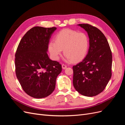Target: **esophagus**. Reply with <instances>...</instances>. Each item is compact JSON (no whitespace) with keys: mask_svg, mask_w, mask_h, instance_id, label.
<instances>
[{"mask_svg":"<svg viewBox=\"0 0 125 125\" xmlns=\"http://www.w3.org/2000/svg\"><path fill=\"white\" fill-rule=\"evenodd\" d=\"M67 67V65H65V64H62V68L63 69H65Z\"/></svg>","mask_w":125,"mask_h":125,"instance_id":"obj_1","label":"esophagus"}]
</instances>
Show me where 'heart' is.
<instances>
[{
	"instance_id": "heart-1",
	"label": "heart",
	"mask_w": 125,
	"mask_h": 125,
	"mask_svg": "<svg viewBox=\"0 0 125 125\" xmlns=\"http://www.w3.org/2000/svg\"><path fill=\"white\" fill-rule=\"evenodd\" d=\"M89 46V37L84 32L65 29L59 31L55 36V41H51L48 50L52 58L59 59L62 50L66 62H77L86 56Z\"/></svg>"
}]
</instances>
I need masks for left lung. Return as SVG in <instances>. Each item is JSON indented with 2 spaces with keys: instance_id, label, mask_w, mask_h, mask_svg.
I'll use <instances>...</instances> for the list:
<instances>
[{
  "instance_id": "1",
  "label": "left lung",
  "mask_w": 125,
  "mask_h": 125,
  "mask_svg": "<svg viewBox=\"0 0 125 125\" xmlns=\"http://www.w3.org/2000/svg\"><path fill=\"white\" fill-rule=\"evenodd\" d=\"M89 37V49L84 59L73 66V84L82 95L92 97L105 89L112 76V54L108 41L99 29L79 24Z\"/></svg>"
}]
</instances>
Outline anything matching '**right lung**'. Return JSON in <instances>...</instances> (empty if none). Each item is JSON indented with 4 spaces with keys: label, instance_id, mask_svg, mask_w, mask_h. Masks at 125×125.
<instances>
[{
    "label": "right lung",
    "instance_id": "1",
    "mask_svg": "<svg viewBox=\"0 0 125 125\" xmlns=\"http://www.w3.org/2000/svg\"><path fill=\"white\" fill-rule=\"evenodd\" d=\"M56 28L35 26L21 40L15 54L17 79L24 91L36 99L54 91L56 78L62 70L59 62L50 59L48 45Z\"/></svg>",
    "mask_w": 125,
    "mask_h": 125
}]
</instances>
